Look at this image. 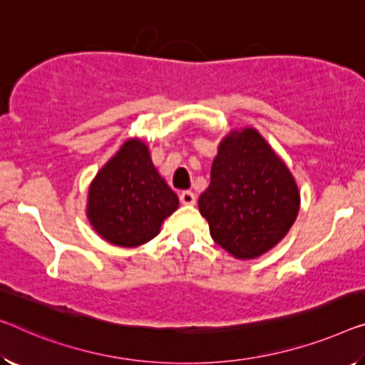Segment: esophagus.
Wrapping results in <instances>:
<instances>
[{"label": "esophagus", "mask_w": 365, "mask_h": 365, "mask_svg": "<svg viewBox=\"0 0 365 365\" xmlns=\"http://www.w3.org/2000/svg\"><path fill=\"white\" fill-rule=\"evenodd\" d=\"M180 201L183 205H195L197 203V197H195V193L190 192V190H185V192L180 193Z\"/></svg>", "instance_id": "1"}]
</instances>
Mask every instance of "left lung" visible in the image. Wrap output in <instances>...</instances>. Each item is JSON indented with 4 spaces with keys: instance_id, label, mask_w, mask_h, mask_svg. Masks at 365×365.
Here are the masks:
<instances>
[{
    "instance_id": "8db88e82",
    "label": "left lung",
    "mask_w": 365,
    "mask_h": 365,
    "mask_svg": "<svg viewBox=\"0 0 365 365\" xmlns=\"http://www.w3.org/2000/svg\"><path fill=\"white\" fill-rule=\"evenodd\" d=\"M201 216L217 246L237 259L267 252L290 230L300 195L290 170L255 129L231 133L220 144Z\"/></svg>"
}]
</instances>
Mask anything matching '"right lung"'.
<instances>
[{
  "mask_svg": "<svg viewBox=\"0 0 365 365\" xmlns=\"http://www.w3.org/2000/svg\"><path fill=\"white\" fill-rule=\"evenodd\" d=\"M178 197L152 164L148 145L130 139L95 177L88 217L108 242L135 247L157 236Z\"/></svg>",
  "mask_w": 365,
  "mask_h": 365,
  "instance_id": "1",
  "label": "right lung"
}]
</instances>
